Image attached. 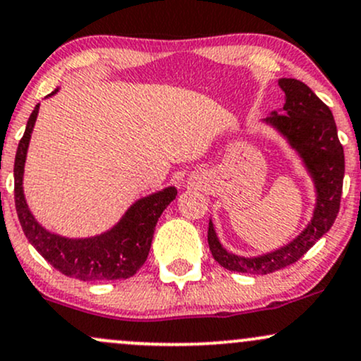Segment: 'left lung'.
Instances as JSON below:
<instances>
[{
    "mask_svg": "<svg viewBox=\"0 0 361 361\" xmlns=\"http://www.w3.org/2000/svg\"><path fill=\"white\" fill-rule=\"evenodd\" d=\"M279 85L285 91L283 114L273 111L267 122L287 137L307 166L317 192L316 210L309 226L292 243L258 258H241L227 252L219 243L214 224L209 222L207 238L214 259L231 271L267 275L295 263L331 229L339 212L345 152L338 139L333 114L302 81L281 78Z\"/></svg>",
    "mask_w": 361,
    "mask_h": 361,
    "instance_id": "8db88e82",
    "label": "left lung"
}]
</instances>
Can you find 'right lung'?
Here are the masks:
<instances>
[{
  "instance_id": "right-lung-1",
  "label": "right lung",
  "mask_w": 361,
  "mask_h": 361,
  "mask_svg": "<svg viewBox=\"0 0 361 361\" xmlns=\"http://www.w3.org/2000/svg\"><path fill=\"white\" fill-rule=\"evenodd\" d=\"M57 91V90H56ZM52 91L51 94L56 93ZM49 94V97H51ZM39 105L32 111L15 156V207L32 246L62 275L82 281L120 280L135 275L151 250L157 219L176 198V188L149 195L135 202L114 229L86 239H68L45 231L28 210L23 197V166Z\"/></svg>"
}]
</instances>
